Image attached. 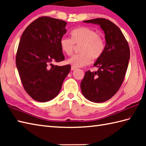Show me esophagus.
Returning a JSON list of instances; mask_svg holds the SVG:
<instances>
[{"instance_id":"esophagus-1","label":"esophagus","mask_w":146,"mask_h":146,"mask_svg":"<svg viewBox=\"0 0 146 146\" xmlns=\"http://www.w3.org/2000/svg\"><path fill=\"white\" fill-rule=\"evenodd\" d=\"M76 69V67L73 66H71V70L73 71V70H75Z\"/></svg>"}]
</instances>
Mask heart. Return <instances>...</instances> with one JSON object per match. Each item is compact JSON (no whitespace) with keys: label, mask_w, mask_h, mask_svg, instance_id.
<instances>
[{"label":"heart","mask_w":146,"mask_h":146,"mask_svg":"<svg viewBox=\"0 0 146 146\" xmlns=\"http://www.w3.org/2000/svg\"><path fill=\"white\" fill-rule=\"evenodd\" d=\"M71 38L62 37L60 39L61 50L67 55H71L75 50V44L81 45L79 54H75L68 60V63L75 67H82L92 61L100 58L105 48L104 39L94 29L87 27H80L72 31Z\"/></svg>","instance_id":"1"}]
</instances>
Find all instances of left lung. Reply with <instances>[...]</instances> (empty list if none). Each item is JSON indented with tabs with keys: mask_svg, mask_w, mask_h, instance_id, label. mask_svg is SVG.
Segmentation results:
<instances>
[{
	"mask_svg": "<svg viewBox=\"0 0 146 146\" xmlns=\"http://www.w3.org/2000/svg\"><path fill=\"white\" fill-rule=\"evenodd\" d=\"M83 22L100 25L105 33V51L94 64L98 70L86 71L80 85L86 99L102 103L112 97L122 84L130 59L129 46L119 27L110 21L97 18Z\"/></svg>",
	"mask_w": 146,
	"mask_h": 146,
	"instance_id": "1",
	"label": "left lung"
}]
</instances>
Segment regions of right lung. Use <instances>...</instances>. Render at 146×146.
I'll use <instances>...</instances> for the list:
<instances>
[{
  "instance_id": "right-lung-1",
  "label": "right lung",
  "mask_w": 146,
  "mask_h": 146,
  "mask_svg": "<svg viewBox=\"0 0 146 146\" xmlns=\"http://www.w3.org/2000/svg\"><path fill=\"white\" fill-rule=\"evenodd\" d=\"M66 24L58 19L40 17L21 36L15 63L24 90L38 102H48L56 97L71 70L70 64H52L64 60L60 42L66 33Z\"/></svg>"
}]
</instances>
